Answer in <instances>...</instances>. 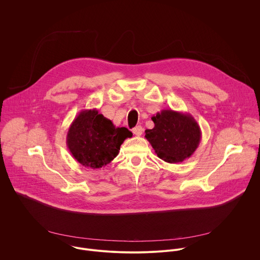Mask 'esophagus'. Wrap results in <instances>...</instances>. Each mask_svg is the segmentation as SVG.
Masks as SVG:
<instances>
[{
	"label": "esophagus",
	"mask_w": 260,
	"mask_h": 260,
	"mask_svg": "<svg viewBox=\"0 0 260 260\" xmlns=\"http://www.w3.org/2000/svg\"><path fill=\"white\" fill-rule=\"evenodd\" d=\"M133 133H134V135L135 136H141L142 134H143V127L141 126V125H138V126H136V127H134L133 128Z\"/></svg>",
	"instance_id": "obj_1"
}]
</instances>
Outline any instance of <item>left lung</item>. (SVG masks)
Listing matches in <instances>:
<instances>
[{
	"label": "left lung",
	"instance_id": "8db88e82",
	"mask_svg": "<svg viewBox=\"0 0 260 260\" xmlns=\"http://www.w3.org/2000/svg\"><path fill=\"white\" fill-rule=\"evenodd\" d=\"M152 120L154 127L145 131V138L160 159L179 163L194 154L201 141V129L190 113L164 109Z\"/></svg>",
	"mask_w": 260,
	"mask_h": 260
}]
</instances>
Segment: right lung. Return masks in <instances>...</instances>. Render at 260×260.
<instances>
[{"instance_id": "1", "label": "right lung", "mask_w": 260, "mask_h": 260, "mask_svg": "<svg viewBox=\"0 0 260 260\" xmlns=\"http://www.w3.org/2000/svg\"><path fill=\"white\" fill-rule=\"evenodd\" d=\"M131 137L133 134L126 127H116L97 109H85L70 124L66 144L78 163L95 169L110 163Z\"/></svg>"}]
</instances>
